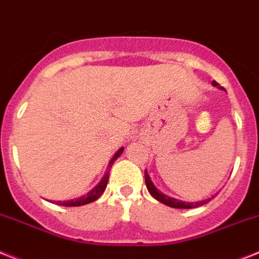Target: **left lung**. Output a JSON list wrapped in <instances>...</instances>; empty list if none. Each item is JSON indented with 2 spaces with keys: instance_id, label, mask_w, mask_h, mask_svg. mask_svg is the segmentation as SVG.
<instances>
[{
  "instance_id": "left-lung-1",
  "label": "left lung",
  "mask_w": 259,
  "mask_h": 259,
  "mask_svg": "<svg viewBox=\"0 0 259 259\" xmlns=\"http://www.w3.org/2000/svg\"><path fill=\"white\" fill-rule=\"evenodd\" d=\"M213 86L217 87L219 84H217V82H214L213 80V83H211ZM145 184H147V189H148V192L151 194H152L153 197L157 200V201L163 202L164 205H166V206H170V208H176V209H192V208H197V206H201V205H205L208 204L209 201H210L211 198L214 197V196H211V197L209 198H205V200H202V201H197V202H187V201H181V200H177V198H173V197H169V196H166V194H164L163 192H160L157 188L153 185L152 180H151V177H149L148 172H147V169H145Z\"/></svg>"
}]
</instances>
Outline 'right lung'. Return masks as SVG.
Wrapping results in <instances>:
<instances>
[{
  "label": "right lung",
  "mask_w": 259,
  "mask_h": 259,
  "mask_svg": "<svg viewBox=\"0 0 259 259\" xmlns=\"http://www.w3.org/2000/svg\"><path fill=\"white\" fill-rule=\"evenodd\" d=\"M123 151H124V148H123V147H121L120 149H117V152L115 153L114 157L111 159L110 164H108V168H107V172L104 173V176L102 177V180L96 184V187H94L93 189L89 192V193L84 194V196H80L79 198L68 200V201H57V205H63V206H82V205L90 204V202H94L95 200H98V198L102 196V193H103L104 189H106V187H107V183H108V177H110L111 166H112L114 161H116L117 157H119V156L123 153Z\"/></svg>",
  "instance_id": "add662e5"
}]
</instances>
